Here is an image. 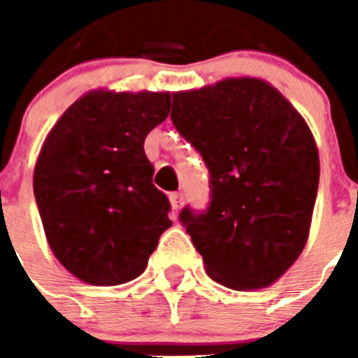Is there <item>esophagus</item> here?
<instances>
[{
    "label": "esophagus",
    "mask_w": 358,
    "mask_h": 358,
    "mask_svg": "<svg viewBox=\"0 0 358 358\" xmlns=\"http://www.w3.org/2000/svg\"><path fill=\"white\" fill-rule=\"evenodd\" d=\"M169 202H171V208L174 212H178L180 208L184 206V195L182 193H171L169 195Z\"/></svg>",
    "instance_id": "obj_1"
}]
</instances>
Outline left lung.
<instances>
[{
  "label": "left lung",
  "instance_id": "8db88e82",
  "mask_svg": "<svg viewBox=\"0 0 358 358\" xmlns=\"http://www.w3.org/2000/svg\"><path fill=\"white\" fill-rule=\"evenodd\" d=\"M174 126L212 174V204L180 219L206 273L232 289L267 288L305 249L320 184L306 120L260 78L173 92Z\"/></svg>",
  "mask_w": 358,
  "mask_h": 358
}]
</instances>
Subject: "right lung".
<instances>
[{
  "label": "right lung",
  "mask_w": 358,
  "mask_h": 358,
  "mask_svg": "<svg viewBox=\"0 0 358 358\" xmlns=\"http://www.w3.org/2000/svg\"><path fill=\"white\" fill-rule=\"evenodd\" d=\"M169 111L171 92L94 89L42 143L33 191L44 234L61 266L83 282L117 286L137 278L173 224L143 148Z\"/></svg>",
  "instance_id": "right-lung-1"
}]
</instances>
